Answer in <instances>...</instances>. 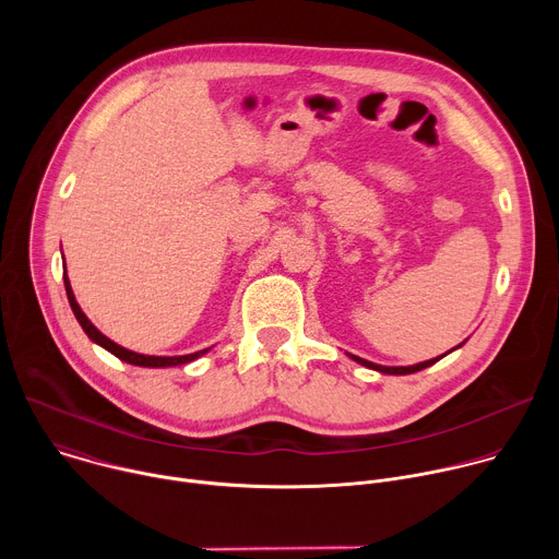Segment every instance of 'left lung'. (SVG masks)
<instances>
[{"mask_svg": "<svg viewBox=\"0 0 559 559\" xmlns=\"http://www.w3.org/2000/svg\"><path fill=\"white\" fill-rule=\"evenodd\" d=\"M447 354H449V352H447ZM447 354H442V356H447ZM442 356L431 358V360H425V362H418V365H412V367H382V365H373V362H369V360H365V358H358V356L349 354V358H352V360H356V362H360V365H365V367H369V369H376V371H380V373H391V376L416 373V371H420V369L431 367V365H433V362H438Z\"/></svg>", "mask_w": 559, "mask_h": 559, "instance_id": "left-lung-1", "label": "left lung"}]
</instances>
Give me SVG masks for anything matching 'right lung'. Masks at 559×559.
<instances>
[{"label": "right lung", "mask_w": 559, "mask_h": 559, "mask_svg": "<svg viewBox=\"0 0 559 559\" xmlns=\"http://www.w3.org/2000/svg\"><path fill=\"white\" fill-rule=\"evenodd\" d=\"M63 285H66V294H68V302L76 316L79 325L84 328V332L88 334V338L97 345H102L104 349H108L110 354H115L119 360L123 362H130V365H136V367H179V365H188L192 360H197L199 356H203L207 349H201V352H194V354H188V356H145V354H136V352H130L117 343H112L108 336H104L91 321L88 316L82 311V307H79V302L74 300V294H72V287H70V281L68 276H63Z\"/></svg>", "instance_id": "right-lung-1"}]
</instances>
